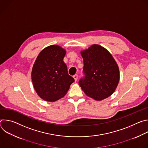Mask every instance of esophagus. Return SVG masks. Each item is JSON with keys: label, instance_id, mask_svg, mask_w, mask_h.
I'll list each match as a JSON object with an SVG mask.
<instances>
[{"label": "esophagus", "instance_id": "obj_1", "mask_svg": "<svg viewBox=\"0 0 148 148\" xmlns=\"http://www.w3.org/2000/svg\"><path fill=\"white\" fill-rule=\"evenodd\" d=\"M75 81H77L78 79V75L77 74H75L74 76H73Z\"/></svg>", "mask_w": 148, "mask_h": 148}]
</instances>
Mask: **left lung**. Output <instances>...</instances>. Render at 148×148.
Returning a JSON list of instances; mask_svg holds the SVG:
<instances>
[{"label": "left lung", "instance_id": "obj_1", "mask_svg": "<svg viewBox=\"0 0 148 148\" xmlns=\"http://www.w3.org/2000/svg\"><path fill=\"white\" fill-rule=\"evenodd\" d=\"M84 76L79 85L87 95L100 101L115 91L119 81L118 66L109 51L97 45L81 52Z\"/></svg>", "mask_w": 148, "mask_h": 148}]
</instances>
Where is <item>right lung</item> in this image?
Returning a JSON list of instances; mask_svg holds the SVG:
<instances>
[{
  "instance_id": "add662e5",
  "label": "right lung",
  "mask_w": 148,
  "mask_h": 148,
  "mask_svg": "<svg viewBox=\"0 0 148 148\" xmlns=\"http://www.w3.org/2000/svg\"><path fill=\"white\" fill-rule=\"evenodd\" d=\"M65 50L57 45L42 50L34 62L32 79L37 94L44 100L56 101L64 96L74 79L63 61Z\"/></svg>"
}]
</instances>
